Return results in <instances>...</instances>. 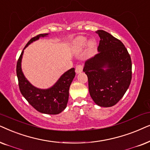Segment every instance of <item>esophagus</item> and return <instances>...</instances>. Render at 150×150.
<instances>
[{
	"label": "esophagus",
	"mask_w": 150,
	"mask_h": 150,
	"mask_svg": "<svg viewBox=\"0 0 150 150\" xmlns=\"http://www.w3.org/2000/svg\"><path fill=\"white\" fill-rule=\"evenodd\" d=\"M83 71V66L81 64H79L76 66V68H75V72L76 73H79Z\"/></svg>",
	"instance_id": "obj_1"
}]
</instances>
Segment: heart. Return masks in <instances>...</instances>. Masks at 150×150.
<instances>
[{"label":"heart","instance_id":"heart-1","mask_svg":"<svg viewBox=\"0 0 150 150\" xmlns=\"http://www.w3.org/2000/svg\"><path fill=\"white\" fill-rule=\"evenodd\" d=\"M87 43V38L85 37H79L76 40V42H75V45H76V47L79 50L82 49L83 47H85ZM89 49L90 50H93L94 48H95V43L93 41H91L88 44Z\"/></svg>","mask_w":150,"mask_h":150}]
</instances>
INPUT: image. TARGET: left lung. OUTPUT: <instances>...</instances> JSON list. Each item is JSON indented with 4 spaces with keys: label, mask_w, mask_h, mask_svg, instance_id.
I'll return each mask as SVG.
<instances>
[{
    "label": "left lung",
    "mask_w": 150,
    "mask_h": 150,
    "mask_svg": "<svg viewBox=\"0 0 150 150\" xmlns=\"http://www.w3.org/2000/svg\"><path fill=\"white\" fill-rule=\"evenodd\" d=\"M99 53L87 59L83 71L87 75L91 98L101 107H111L122 98L130 84L132 61L121 42L103 30Z\"/></svg>",
    "instance_id": "left-lung-1"
}]
</instances>
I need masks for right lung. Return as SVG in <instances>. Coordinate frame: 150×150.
I'll return each mask as SVG.
<instances>
[{
  "label": "right lung",
  "instance_id": "right-lung-1",
  "mask_svg": "<svg viewBox=\"0 0 150 150\" xmlns=\"http://www.w3.org/2000/svg\"><path fill=\"white\" fill-rule=\"evenodd\" d=\"M49 33L39 34L32 38L25 47L40 37H45ZM23 49V50H24ZM22 51L16 65V74L21 93L29 103L40 112L49 115H57L67 107L69 96V88L75 76V69L72 68L65 72L53 86L48 89H40L33 86L22 71L21 61L23 55Z\"/></svg>",
  "mask_w": 150,
  "mask_h": 150
}]
</instances>
